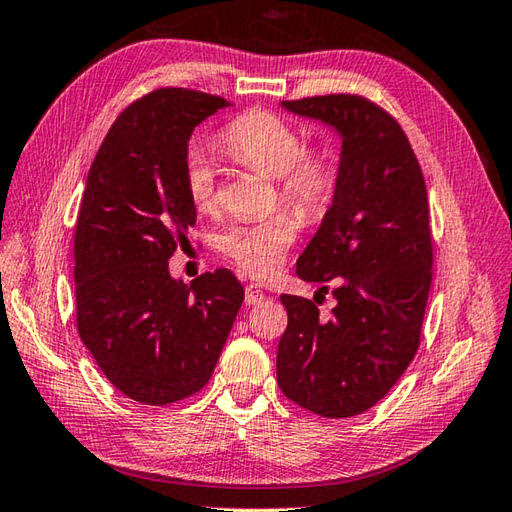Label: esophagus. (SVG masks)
<instances>
[{"label":"esophagus","instance_id":"esophagus-1","mask_svg":"<svg viewBox=\"0 0 512 512\" xmlns=\"http://www.w3.org/2000/svg\"><path fill=\"white\" fill-rule=\"evenodd\" d=\"M263 300H265V293L260 291V287H256V285H247V287H245V304H247V306L260 304Z\"/></svg>","mask_w":512,"mask_h":512}]
</instances>
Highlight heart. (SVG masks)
<instances>
[{
	"mask_svg": "<svg viewBox=\"0 0 512 512\" xmlns=\"http://www.w3.org/2000/svg\"><path fill=\"white\" fill-rule=\"evenodd\" d=\"M221 149L236 164L276 179L278 199L302 219H317L335 190V162L324 146H306L300 131L269 111H247L219 133ZM190 201L201 212L219 203V179L206 157H190L186 168ZM298 232L291 214H276L256 225H234L219 236V249L234 265L267 278L285 263Z\"/></svg>",
	"mask_w": 512,
	"mask_h": 512,
	"instance_id": "b5f03b06",
	"label": "heart"
}]
</instances>
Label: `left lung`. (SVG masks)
Returning a JSON list of instances; mask_svg holds the SVG:
<instances>
[{
    "instance_id": "left-lung-1",
    "label": "left lung",
    "mask_w": 512,
    "mask_h": 512,
    "mask_svg": "<svg viewBox=\"0 0 512 512\" xmlns=\"http://www.w3.org/2000/svg\"><path fill=\"white\" fill-rule=\"evenodd\" d=\"M342 138L333 206L298 258L295 274L333 293L280 295L289 324L278 344V385L324 418L370 410L410 366L431 287L429 203L423 170L401 124L372 100L328 94L282 100Z\"/></svg>"
}]
</instances>
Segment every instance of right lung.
<instances>
[{
    "mask_svg": "<svg viewBox=\"0 0 512 512\" xmlns=\"http://www.w3.org/2000/svg\"><path fill=\"white\" fill-rule=\"evenodd\" d=\"M225 107L195 89H155L111 124L87 175L74 234L78 335L113 388L144 405L210 381L245 298L230 269L190 285L168 271L197 221L188 140Z\"/></svg>",
    "mask_w": 512,
    "mask_h": 512,
    "instance_id": "add662e5",
    "label": "right lung"
}]
</instances>
